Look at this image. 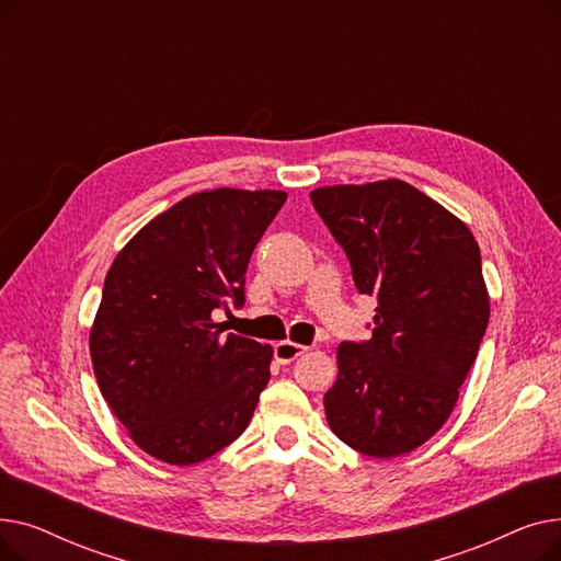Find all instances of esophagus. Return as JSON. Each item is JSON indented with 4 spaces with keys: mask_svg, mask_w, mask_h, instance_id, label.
I'll use <instances>...</instances> for the list:
<instances>
[{
    "mask_svg": "<svg viewBox=\"0 0 561 561\" xmlns=\"http://www.w3.org/2000/svg\"><path fill=\"white\" fill-rule=\"evenodd\" d=\"M309 347H305V345H300V343H293V341H279L277 345H275V359L279 362V364H290V362H296L300 355H305Z\"/></svg>",
    "mask_w": 561,
    "mask_h": 561,
    "instance_id": "esophagus-1",
    "label": "esophagus"
}]
</instances>
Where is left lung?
<instances>
[{
  "label": "left lung",
  "mask_w": 561,
  "mask_h": 561,
  "mask_svg": "<svg viewBox=\"0 0 561 561\" xmlns=\"http://www.w3.org/2000/svg\"><path fill=\"white\" fill-rule=\"evenodd\" d=\"M311 202L359 293L377 298L373 339L336 350L328 423L368 457L416 450L453 414L489 325L480 245L457 216L400 180L322 186Z\"/></svg>",
  "instance_id": "8db88e82"
}]
</instances>
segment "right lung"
Wrapping results in <instances>:
<instances>
[{
    "instance_id": "1",
    "label": "right lung",
    "mask_w": 561,
    "mask_h": 561,
    "mask_svg": "<svg viewBox=\"0 0 561 561\" xmlns=\"http://www.w3.org/2000/svg\"><path fill=\"white\" fill-rule=\"evenodd\" d=\"M286 193L216 188L147 222L111 263L91 330L100 391L134 444L191 466L239 438L273 347L214 320L243 307L250 256Z\"/></svg>"
}]
</instances>
